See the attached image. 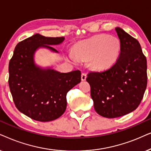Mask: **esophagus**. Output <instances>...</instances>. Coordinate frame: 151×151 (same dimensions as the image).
I'll return each instance as SVG.
<instances>
[{"label": "esophagus", "mask_w": 151, "mask_h": 151, "mask_svg": "<svg viewBox=\"0 0 151 151\" xmlns=\"http://www.w3.org/2000/svg\"><path fill=\"white\" fill-rule=\"evenodd\" d=\"M86 77H87V76H86V73H82L81 74V80H82V81H86Z\"/></svg>", "instance_id": "esophagus-1"}]
</instances>
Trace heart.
I'll return each mask as SVG.
<instances>
[{
  "label": "heart",
  "mask_w": 151,
  "mask_h": 151,
  "mask_svg": "<svg viewBox=\"0 0 151 151\" xmlns=\"http://www.w3.org/2000/svg\"><path fill=\"white\" fill-rule=\"evenodd\" d=\"M121 51L119 41L108 35L94 36L75 46L74 55L70 58L78 60L92 59V65L97 69H106L112 66L119 57Z\"/></svg>",
  "instance_id": "heart-1"
}]
</instances>
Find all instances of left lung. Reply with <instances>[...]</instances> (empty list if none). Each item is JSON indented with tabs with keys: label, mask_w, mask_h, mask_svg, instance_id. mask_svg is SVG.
<instances>
[{
	"label": "left lung",
	"mask_w": 151,
	"mask_h": 151,
	"mask_svg": "<svg viewBox=\"0 0 151 151\" xmlns=\"http://www.w3.org/2000/svg\"><path fill=\"white\" fill-rule=\"evenodd\" d=\"M115 30L121 45L115 63L104 71L90 72L86 78L94 110L107 118L135 110L147 86V61L139 43L122 28Z\"/></svg>",
	"instance_id": "1"
}]
</instances>
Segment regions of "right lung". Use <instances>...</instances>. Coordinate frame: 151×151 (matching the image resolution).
<instances>
[{"instance_id": "1", "label": "right lung", "mask_w": 151, "mask_h": 151, "mask_svg": "<svg viewBox=\"0 0 151 151\" xmlns=\"http://www.w3.org/2000/svg\"><path fill=\"white\" fill-rule=\"evenodd\" d=\"M64 37H45L36 34L19 42L9 63V86L13 101L20 112L39 122L55 120L64 113L66 95L81 82V71L61 73L36 65L34 55L39 47L58 52V45Z\"/></svg>"}]
</instances>
